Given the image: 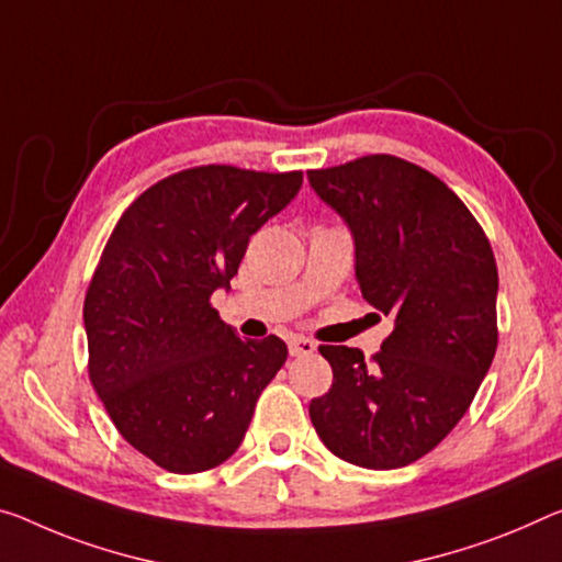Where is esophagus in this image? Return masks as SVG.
<instances>
[{
  "label": "esophagus",
  "instance_id": "esophagus-1",
  "mask_svg": "<svg viewBox=\"0 0 562 562\" xmlns=\"http://www.w3.org/2000/svg\"><path fill=\"white\" fill-rule=\"evenodd\" d=\"M316 351V344L304 336H291L289 339V353L291 357H308V353Z\"/></svg>",
  "mask_w": 562,
  "mask_h": 562
}]
</instances>
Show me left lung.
<instances>
[{
	"label": "left lung",
	"instance_id": "8db88e82",
	"mask_svg": "<svg viewBox=\"0 0 562 562\" xmlns=\"http://www.w3.org/2000/svg\"><path fill=\"white\" fill-rule=\"evenodd\" d=\"M308 180L349 223L361 296L394 316L369 361L351 347H318L334 382L311 400V425L357 468H407L464 417L495 359V254L468 205L396 155L308 170Z\"/></svg>",
	"mask_w": 562,
	"mask_h": 562
}]
</instances>
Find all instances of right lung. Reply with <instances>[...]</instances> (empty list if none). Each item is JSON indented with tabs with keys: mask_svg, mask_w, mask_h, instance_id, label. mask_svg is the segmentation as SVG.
<instances>
[{
	"mask_svg": "<svg viewBox=\"0 0 562 562\" xmlns=\"http://www.w3.org/2000/svg\"><path fill=\"white\" fill-rule=\"evenodd\" d=\"M301 180L236 166L172 172L127 205L102 248L82 308L88 374L125 442L162 470L226 462L289 357L273 334L240 339L211 296Z\"/></svg>",
	"mask_w": 562,
	"mask_h": 562,
	"instance_id": "obj_1",
	"label": "right lung"
}]
</instances>
